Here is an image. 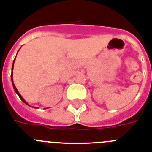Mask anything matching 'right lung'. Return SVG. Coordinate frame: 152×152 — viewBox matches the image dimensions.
Returning a JSON list of instances; mask_svg holds the SVG:
<instances>
[{"mask_svg": "<svg viewBox=\"0 0 152 152\" xmlns=\"http://www.w3.org/2000/svg\"><path fill=\"white\" fill-rule=\"evenodd\" d=\"M15 58H16V57H15ZM15 59H14V62H13V65H12V71H13V66H14V62H15ZM11 81H12V84H13V87H14V90H15V91L16 92V94H18V96H19V98H20V99H21V100H22L23 102H24V103H25V104H26L27 105H28L29 106V104H28V103H27L26 101H25V100H24V99H23V97L22 96H21V94H19V92L18 91V90H17V88L15 87V84H14V83H13V72H11Z\"/></svg>", "mask_w": 152, "mask_h": 152, "instance_id": "right-lung-1", "label": "right lung"}]
</instances>
